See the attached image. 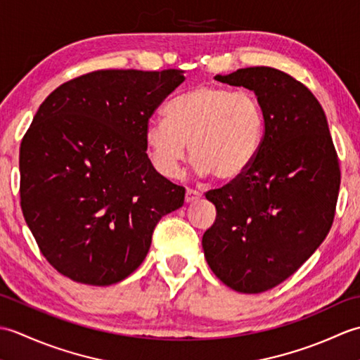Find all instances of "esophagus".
Here are the masks:
<instances>
[{
    "label": "esophagus",
    "instance_id": "34e87169",
    "mask_svg": "<svg viewBox=\"0 0 360 360\" xmlns=\"http://www.w3.org/2000/svg\"><path fill=\"white\" fill-rule=\"evenodd\" d=\"M201 196H202V193L200 192V190H195V188H187L186 190V201L187 202L198 201Z\"/></svg>",
    "mask_w": 360,
    "mask_h": 360
}]
</instances>
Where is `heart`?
Returning a JSON list of instances; mask_svg holds the SVG:
<instances>
[{
  "label": "heart",
  "mask_w": 360,
  "mask_h": 360,
  "mask_svg": "<svg viewBox=\"0 0 360 360\" xmlns=\"http://www.w3.org/2000/svg\"><path fill=\"white\" fill-rule=\"evenodd\" d=\"M165 116L167 122H148L145 143L153 167L167 178L181 173L188 145L201 174L238 179L255 162L266 134L257 94L213 83H201L173 98Z\"/></svg>",
  "instance_id": "1"
}]
</instances>
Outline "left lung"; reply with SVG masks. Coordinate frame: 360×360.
I'll list each match as a JSON object with an SVG mask.
<instances>
[{
    "instance_id": "1",
    "label": "left lung",
    "mask_w": 360,
    "mask_h": 360,
    "mask_svg": "<svg viewBox=\"0 0 360 360\" xmlns=\"http://www.w3.org/2000/svg\"><path fill=\"white\" fill-rule=\"evenodd\" d=\"M215 79L254 91L266 134L241 178L205 193L217 219L202 249L224 285L259 294L289 278L326 238L339 196V158L322 106L292 75L254 66Z\"/></svg>"
}]
</instances>
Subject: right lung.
I'll list each match as a JSON object with an SVG mask.
<instances>
[{
	"label": "right lung",
	"mask_w": 360,
	"mask_h": 360,
	"mask_svg": "<svg viewBox=\"0 0 360 360\" xmlns=\"http://www.w3.org/2000/svg\"><path fill=\"white\" fill-rule=\"evenodd\" d=\"M184 71L83 74L46 97L20 147V204L48 263L108 286L147 257L159 219L186 188L151 165L145 128Z\"/></svg>",
	"instance_id": "1"
}]
</instances>
